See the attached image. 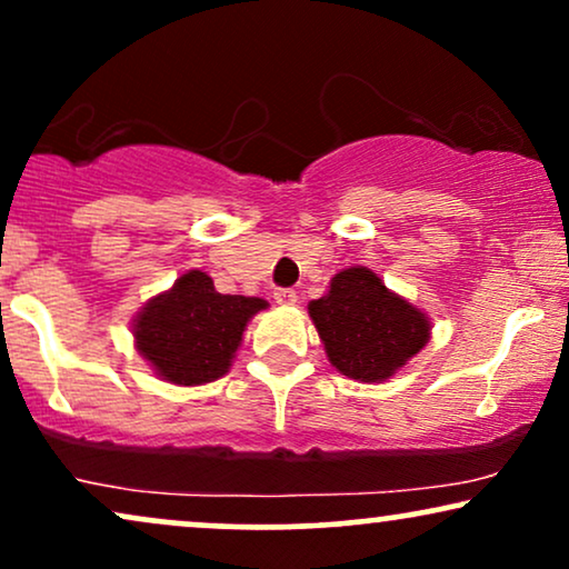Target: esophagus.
<instances>
[{"instance_id":"34e87169","label":"esophagus","mask_w":569,"mask_h":569,"mask_svg":"<svg viewBox=\"0 0 569 569\" xmlns=\"http://www.w3.org/2000/svg\"><path fill=\"white\" fill-rule=\"evenodd\" d=\"M272 297H276L278 305H283V307L297 305V291H293V289H276V293H272Z\"/></svg>"}]
</instances>
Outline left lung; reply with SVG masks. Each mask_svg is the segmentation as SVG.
<instances>
[{
	"mask_svg": "<svg viewBox=\"0 0 569 569\" xmlns=\"http://www.w3.org/2000/svg\"><path fill=\"white\" fill-rule=\"evenodd\" d=\"M309 318L330 365L362 383L391 378L430 338L426 315L368 268L336 272L326 297L309 301Z\"/></svg>",
	"mask_w": 569,
	"mask_h": 569,
	"instance_id": "left-lung-1",
	"label": "left lung"
}]
</instances>
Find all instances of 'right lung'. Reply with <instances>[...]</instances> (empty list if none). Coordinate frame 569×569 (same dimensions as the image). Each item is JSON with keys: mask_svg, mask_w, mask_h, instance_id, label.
Returning <instances> with one entry per match:
<instances>
[{"mask_svg": "<svg viewBox=\"0 0 569 569\" xmlns=\"http://www.w3.org/2000/svg\"><path fill=\"white\" fill-rule=\"evenodd\" d=\"M264 307V299L218 293L207 272L189 270L141 309L133 322L136 349L162 380L210 383L231 368L243 328Z\"/></svg>", "mask_w": 569, "mask_h": 569, "instance_id": "1", "label": "right lung"}]
</instances>
